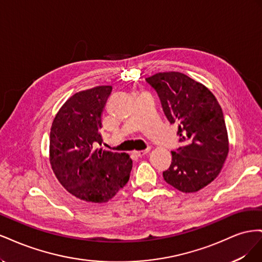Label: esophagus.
Wrapping results in <instances>:
<instances>
[{"mask_svg": "<svg viewBox=\"0 0 262 262\" xmlns=\"http://www.w3.org/2000/svg\"><path fill=\"white\" fill-rule=\"evenodd\" d=\"M148 152H149V148H146V149H143V150H136V152H134V154H136L139 157H142V156L146 155Z\"/></svg>", "mask_w": 262, "mask_h": 262, "instance_id": "1", "label": "esophagus"}]
</instances>
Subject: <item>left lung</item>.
Listing matches in <instances>:
<instances>
[{"instance_id": "obj_1", "label": "left lung", "mask_w": 262, "mask_h": 262, "mask_svg": "<svg viewBox=\"0 0 262 262\" xmlns=\"http://www.w3.org/2000/svg\"><path fill=\"white\" fill-rule=\"evenodd\" d=\"M161 99L165 116L178 125L179 142L163 177L181 192H196L221 172L228 154V137L222 108L201 83L179 72L145 78Z\"/></svg>"}]
</instances>
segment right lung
<instances>
[{"instance_id":"obj_1","label":"right lung","mask_w":262,"mask_h":262,"mask_svg":"<svg viewBox=\"0 0 262 262\" xmlns=\"http://www.w3.org/2000/svg\"><path fill=\"white\" fill-rule=\"evenodd\" d=\"M113 91L96 86L74 94L55 116L50 131V164L55 177L78 199L104 203L130 178L132 160L126 153L101 148V114Z\"/></svg>"}]
</instances>
